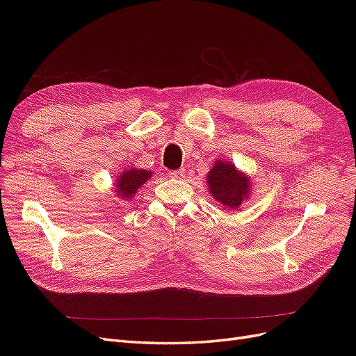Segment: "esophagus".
<instances>
[{"label": "esophagus", "mask_w": 356, "mask_h": 356, "mask_svg": "<svg viewBox=\"0 0 356 356\" xmlns=\"http://www.w3.org/2000/svg\"><path fill=\"white\" fill-rule=\"evenodd\" d=\"M169 177L175 179H182L186 177V169H177V170H169Z\"/></svg>", "instance_id": "esophagus-1"}]
</instances>
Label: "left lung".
Here are the masks:
<instances>
[{
  "label": "left lung",
  "instance_id": "left-lung-1",
  "mask_svg": "<svg viewBox=\"0 0 356 356\" xmlns=\"http://www.w3.org/2000/svg\"><path fill=\"white\" fill-rule=\"evenodd\" d=\"M207 179L211 196L227 209L239 208L250 195V177L236 169L232 161H215Z\"/></svg>",
  "mask_w": 356,
  "mask_h": 356
}]
</instances>
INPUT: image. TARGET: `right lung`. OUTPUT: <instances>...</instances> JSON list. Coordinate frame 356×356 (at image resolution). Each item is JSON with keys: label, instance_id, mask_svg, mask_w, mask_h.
<instances>
[{"label": "right lung", "instance_id": "1", "mask_svg": "<svg viewBox=\"0 0 356 356\" xmlns=\"http://www.w3.org/2000/svg\"><path fill=\"white\" fill-rule=\"evenodd\" d=\"M152 170L136 168H129L120 172V175L115 179V193L118 197L123 200H131L135 196L136 190L152 178Z\"/></svg>", "mask_w": 356, "mask_h": 356}]
</instances>
